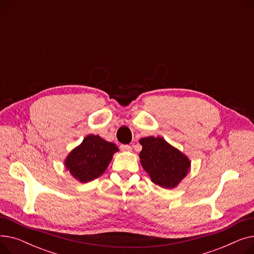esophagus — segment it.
<instances>
[{
    "mask_svg": "<svg viewBox=\"0 0 254 254\" xmlns=\"http://www.w3.org/2000/svg\"><path fill=\"white\" fill-rule=\"evenodd\" d=\"M120 149H122L123 151H131V147L129 145H120Z\"/></svg>",
    "mask_w": 254,
    "mask_h": 254,
    "instance_id": "1",
    "label": "esophagus"
}]
</instances>
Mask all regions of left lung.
<instances>
[{
    "label": "left lung",
    "instance_id": "left-lung-1",
    "mask_svg": "<svg viewBox=\"0 0 254 254\" xmlns=\"http://www.w3.org/2000/svg\"><path fill=\"white\" fill-rule=\"evenodd\" d=\"M140 144L141 165L156 185L174 189L188 175L190 168L189 157L162 137L142 138Z\"/></svg>",
    "mask_w": 254,
    "mask_h": 254
}]
</instances>
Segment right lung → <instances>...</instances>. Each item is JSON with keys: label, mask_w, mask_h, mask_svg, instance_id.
Listing matches in <instances>:
<instances>
[{"label": "right lung", "mask_w": 254, "mask_h": 254, "mask_svg": "<svg viewBox=\"0 0 254 254\" xmlns=\"http://www.w3.org/2000/svg\"><path fill=\"white\" fill-rule=\"evenodd\" d=\"M116 151L115 144L100 136L88 135L66 156L64 166L75 179L86 183L103 174Z\"/></svg>", "instance_id": "1"}]
</instances>
